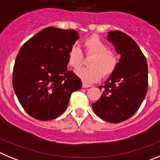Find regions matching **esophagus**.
<instances>
[{
	"mask_svg": "<svg viewBox=\"0 0 160 160\" xmlns=\"http://www.w3.org/2000/svg\"><path fill=\"white\" fill-rule=\"evenodd\" d=\"M91 87V85H89L87 84V83H85V82L82 83L83 88H88V87Z\"/></svg>",
	"mask_w": 160,
	"mask_h": 160,
	"instance_id": "esophagus-1",
	"label": "esophagus"
}]
</instances>
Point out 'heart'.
I'll return each instance as SVG.
<instances>
[{"label":"heart","instance_id":"1","mask_svg":"<svg viewBox=\"0 0 160 160\" xmlns=\"http://www.w3.org/2000/svg\"><path fill=\"white\" fill-rule=\"evenodd\" d=\"M85 53L91 56L89 65L90 66L78 72V75L86 82H95L101 78L110 77L113 74L119 62V56L115 50L109 49L105 42L98 35H91L84 42ZM68 64L73 70H78L84 63V54L78 46H73L69 50Z\"/></svg>","mask_w":160,"mask_h":160}]
</instances>
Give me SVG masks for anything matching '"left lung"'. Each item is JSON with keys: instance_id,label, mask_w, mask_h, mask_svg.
I'll use <instances>...</instances> for the list:
<instances>
[{"instance_id": "obj_1", "label": "left lung", "mask_w": 160, "mask_h": 160, "mask_svg": "<svg viewBox=\"0 0 160 160\" xmlns=\"http://www.w3.org/2000/svg\"><path fill=\"white\" fill-rule=\"evenodd\" d=\"M121 58L115 71L104 86L101 98L92 107L98 116L107 122L118 123L135 114L142 104L148 89L146 58L136 42L121 31L108 32Z\"/></svg>"}]
</instances>
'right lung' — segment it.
Masks as SVG:
<instances>
[{
    "label": "right lung",
    "instance_id": "add662e5",
    "mask_svg": "<svg viewBox=\"0 0 160 160\" xmlns=\"http://www.w3.org/2000/svg\"><path fill=\"white\" fill-rule=\"evenodd\" d=\"M78 33L73 29L47 27L20 49L12 71V87L22 107L42 121L56 118L66 111L82 81L67 70L68 53Z\"/></svg>",
    "mask_w": 160,
    "mask_h": 160
}]
</instances>
